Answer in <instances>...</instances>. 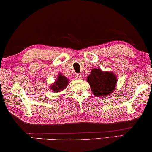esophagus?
Segmentation results:
<instances>
[{
  "label": "esophagus",
  "mask_w": 152,
  "mask_h": 152,
  "mask_svg": "<svg viewBox=\"0 0 152 152\" xmlns=\"http://www.w3.org/2000/svg\"><path fill=\"white\" fill-rule=\"evenodd\" d=\"M75 78L77 80H81L82 79V75L81 74H77L75 75Z\"/></svg>",
  "instance_id": "esophagus-1"
}]
</instances>
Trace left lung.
<instances>
[{"label":"left lung","mask_w":152,"mask_h":152,"mask_svg":"<svg viewBox=\"0 0 152 152\" xmlns=\"http://www.w3.org/2000/svg\"><path fill=\"white\" fill-rule=\"evenodd\" d=\"M86 80L93 95L96 97L104 96L113 93L118 81L117 77L113 72H104L99 68L91 70Z\"/></svg>","instance_id":"1"}]
</instances>
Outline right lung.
<instances>
[{
	"label": "right lung",
	"mask_w": 152,
	"mask_h": 152,
	"mask_svg": "<svg viewBox=\"0 0 152 152\" xmlns=\"http://www.w3.org/2000/svg\"><path fill=\"white\" fill-rule=\"evenodd\" d=\"M68 84V79L66 78L65 76L62 75L61 74H59L58 75L57 79L56 80L55 83L50 86V88L54 92H60L66 88Z\"/></svg>",
	"instance_id": "add662e5"
}]
</instances>
